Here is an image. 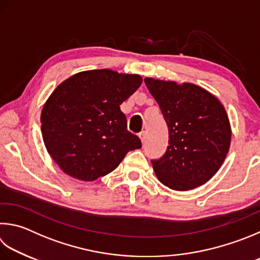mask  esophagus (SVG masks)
Returning <instances> with one entry per match:
<instances>
[{"mask_svg": "<svg viewBox=\"0 0 260 260\" xmlns=\"http://www.w3.org/2000/svg\"><path fill=\"white\" fill-rule=\"evenodd\" d=\"M139 138L141 139V141H142V143L145 142V132H141V133L139 134Z\"/></svg>", "mask_w": 260, "mask_h": 260, "instance_id": "esophagus-1", "label": "esophagus"}]
</instances>
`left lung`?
Masks as SVG:
<instances>
[{"label": "left lung", "mask_w": 260, "mask_h": 260, "mask_svg": "<svg viewBox=\"0 0 260 260\" xmlns=\"http://www.w3.org/2000/svg\"><path fill=\"white\" fill-rule=\"evenodd\" d=\"M168 127V146L151 160L164 185L187 191L202 185L224 162L231 144L225 108L205 88L191 83L144 78Z\"/></svg>", "instance_id": "obj_1"}]
</instances>
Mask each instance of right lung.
Instances as JSON below:
<instances>
[{
    "mask_svg": "<svg viewBox=\"0 0 260 260\" xmlns=\"http://www.w3.org/2000/svg\"><path fill=\"white\" fill-rule=\"evenodd\" d=\"M141 84L139 75L99 69L74 75L54 89L42 110L41 129L46 150L66 174L95 181L142 146L127 131L119 107Z\"/></svg>",
    "mask_w": 260,
    "mask_h": 260,
    "instance_id": "obj_1",
    "label": "right lung"
}]
</instances>
